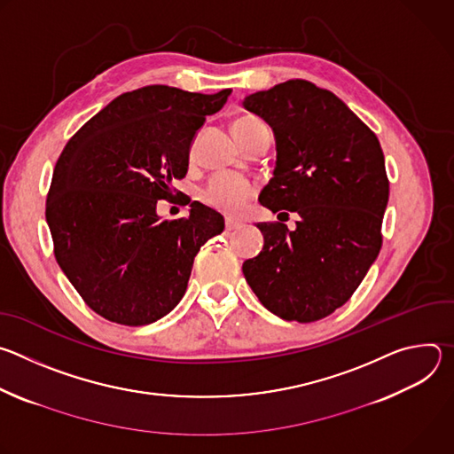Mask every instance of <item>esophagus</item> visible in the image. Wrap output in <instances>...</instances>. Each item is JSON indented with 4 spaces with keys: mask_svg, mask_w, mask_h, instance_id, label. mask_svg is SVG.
Listing matches in <instances>:
<instances>
[{
    "mask_svg": "<svg viewBox=\"0 0 454 454\" xmlns=\"http://www.w3.org/2000/svg\"><path fill=\"white\" fill-rule=\"evenodd\" d=\"M240 226H242V223H239V221H235V219H230V217L226 219V230L231 231V230H239Z\"/></svg>",
    "mask_w": 454,
    "mask_h": 454,
    "instance_id": "34e87169",
    "label": "esophagus"
}]
</instances>
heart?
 Segmentation results:
<instances>
[{"instance_id": "heart-1", "label": "heart", "mask_w": 454, "mask_h": 454, "mask_svg": "<svg viewBox=\"0 0 454 454\" xmlns=\"http://www.w3.org/2000/svg\"><path fill=\"white\" fill-rule=\"evenodd\" d=\"M254 121H258V118L249 114L237 118L233 121V133ZM253 193H254V183L249 181L247 177L239 174H217L207 183L201 198L208 207L219 212L239 214L246 208Z\"/></svg>"}]
</instances>
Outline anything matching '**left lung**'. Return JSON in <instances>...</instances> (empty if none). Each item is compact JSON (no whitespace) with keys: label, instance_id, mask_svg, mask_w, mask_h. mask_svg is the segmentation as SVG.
<instances>
[{"label":"left lung","instance_id":"obj_1","mask_svg":"<svg viewBox=\"0 0 454 454\" xmlns=\"http://www.w3.org/2000/svg\"><path fill=\"white\" fill-rule=\"evenodd\" d=\"M242 106L275 135L273 177L258 201L300 217L293 231L256 224L264 247L242 273L278 317L317 321L354 294L380 251L390 193L380 144L343 100L309 81L251 93Z\"/></svg>","mask_w":454,"mask_h":454}]
</instances>
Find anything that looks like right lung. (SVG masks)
I'll use <instances>...</instances> for the list:
<instances>
[{
    "instance_id": "add662e5",
    "label": "right lung",
    "mask_w": 454,
    "mask_h": 454,
    "mask_svg": "<svg viewBox=\"0 0 454 454\" xmlns=\"http://www.w3.org/2000/svg\"><path fill=\"white\" fill-rule=\"evenodd\" d=\"M230 93L160 84L129 91L64 147L46 223L62 273L102 317L138 327L167 316L201 246L224 230L223 215L200 201L188 200V217L177 221H161L156 207L172 198L193 138Z\"/></svg>"
}]
</instances>
